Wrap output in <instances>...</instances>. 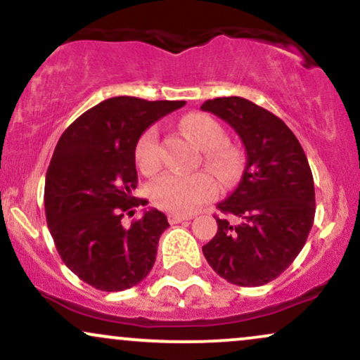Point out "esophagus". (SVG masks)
Returning a JSON list of instances; mask_svg holds the SVG:
<instances>
[{"mask_svg":"<svg viewBox=\"0 0 360 360\" xmlns=\"http://www.w3.org/2000/svg\"><path fill=\"white\" fill-rule=\"evenodd\" d=\"M191 214H179V213H169L167 214V220L171 225H176V223L186 221V220H191Z\"/></svg>","mask_w":360,"mask_h":360,"instance_id":"34e87169","label":"esophagus"}]
</instances>
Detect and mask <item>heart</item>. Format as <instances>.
I'll list each match as a JSON object with an SVG mask.
<instances>
[{"label": "heart", "mask_w": 360, "mask_h": 360, "mask_svg": "<svg viewBox=\"0 0 360 360\" xmlns=\"http://www.w3.org/2000/svg\"><path fill=\"white\" fill-rule=\"evenodd\" d=\"M181 125L191 137L206 148L205 162L218 174H225L233 164V152L220 146L223 142V128L208 115H188ZM135 160L146 174H152L160 167L159 128L148 127L135 143ZM150 198L155 206L172 213H189L212 200L217 194V183L206 172L196 174H177L166 172L150 184Z\"/></svg>", "instance_id": "b5f03b06"}]
</instances>
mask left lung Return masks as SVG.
<instances>
[{"label": "left lung", "instance_id": "obj_1", "mask_svg": "<svg viewBox=\"0 0 360 360\" xmlns=\"http://www.w3.org/2000/svg\"><path fill=\"white\" fill-rule=\"evenodd\" d=\"M201 110L242 139L247 162L237 189L218 203V232L203 254L237 286H262L283 274L307 243L315 220V184L303 147L286 123L245 98H214Z\"/></svg>", "mask_w": 360, "mask_h": 360}]
</instances>
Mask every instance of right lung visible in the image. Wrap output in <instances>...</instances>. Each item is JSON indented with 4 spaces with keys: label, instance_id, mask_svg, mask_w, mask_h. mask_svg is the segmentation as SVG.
<instances>
[{
    "label": "right lung",
    "instance_id": "obj_1",
    "mask_svg": "<svg viewBox=\"0 0 360 360\" xmlns=\"http://www.w3.org/2000/svg\"><path fill=\"white\" fill-rule=\"evenodd\" d=\"M184 101L117 96L65 128L45 176V217L62 262L100 291H123L146 279L167 217L148 210L130 229L122 218L146 205L135 198V143L152 123Z\"/></svg>",
    "mask_w": 360,
    "mask_h": 360
}]
</instances>
